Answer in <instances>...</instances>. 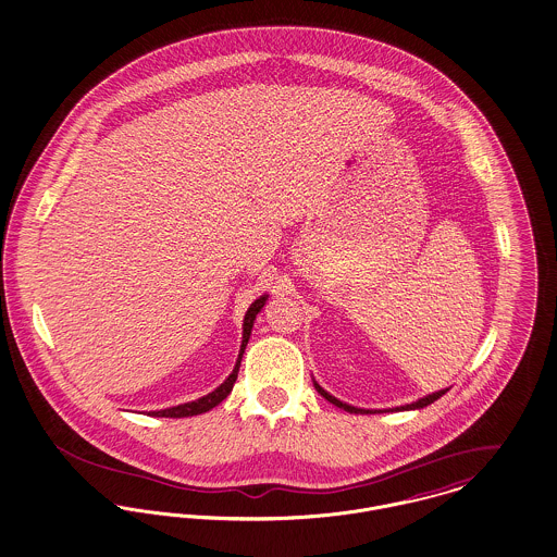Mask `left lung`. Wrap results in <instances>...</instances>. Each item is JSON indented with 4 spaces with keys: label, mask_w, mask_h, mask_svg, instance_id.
<instances>
[{
    "label": "left lung",
    "mask_w": 557,
    "mask_h": 557,
    "mask_svg": "<svg viewBox=\"0 0 557 557\" xmlns=\"http://www.w3.org/2000/svg\"><path fill=\"white\" fill-rule=\"evenodd\" d=\"M312 384H314V388L319 391V395L321 397H325L330 404H334L335 408L344 409V411H350V413H380V411H409V409H422L426 408V406H431L433 401H437L440 397H444L445 393L449 391V388H442V391H437V393H431V395H424V397H420L418 401H411V404H406V406H399V408H388V409H363V408H355V406H348V404H344V401H339V399H335L334 395H330L314 377H312Z\"/></svg>",
    "instance_id": "8db88e82"
}]
</instances>
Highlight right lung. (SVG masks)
<instances>
[{
    "mask_svg": "<svg viewBox=\"0 0 557 557\" xmlns=\"http://www.w3.org/2000/svg\"><path fill=\"white\" fill-rule=\"evenodd\" d=\"M265 299H268V294L258 297V299L249 306V310H247V314H245V319H243V342H240V350H238L236 366H234L232 373L223 380L222 384H220L215 391H211L209 395H205V397H200V399H196V401H187V404H182V406L149 411L148 416H156V418H187V416H198V413H205V411L220 406L223 399L232 393V386H234V382H236V377H238V368H240L243 352H245L247 342H249V337H251V330H253L256 317L260 314L261 308L265 306Z\"/></svg>",
    "mask_w": 557,
    "mask_h": 557,
    "instance_id": "1",
    "label": "right lung"
}]
</instances>
